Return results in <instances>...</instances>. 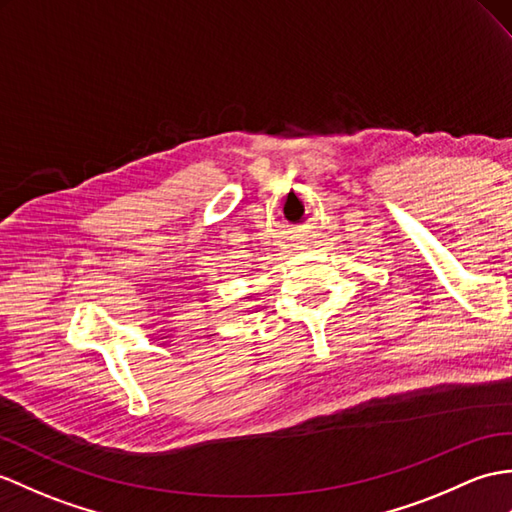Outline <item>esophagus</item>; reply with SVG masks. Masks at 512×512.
<instances>
[{"instance_id": "34e87169", "label": "esophagus", "mask_w": 512, "mask_h": 512, "mask_svg": "<svg viewBox=\"0 0 512 512\" xmlns=\"http://www.w3.org/2000/svg\"><path fill=\"white\" fill-rule=\"evenodd\" d=\"M307 244H310V240H307V237H305V233H296L294 235V248H296V251H303V248H307Z\"/></svg>"}]
</instances>
